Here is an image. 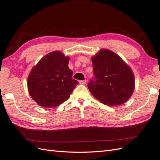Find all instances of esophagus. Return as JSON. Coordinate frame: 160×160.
Here are the masks:
<instances>
[{
  "mask_svg": "<svg viewBox=\"0 0 160 160\" xmlns=\"http://www.w3.org/2000/svg\"><path fill=\"white\" fill-rule=\"evenodd\" d=\"M86 82H87V80H80V82H79V83H80V84H86Z\"/></svg>",
  "mask_w": 160,
  "mask_h": 160,
  "instance_id": "34e87169",
  "label": "esophagus"
}]
</instances>
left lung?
I'll use <instances>...</instances> for the list:
<instances>
[{"label":"left lung","instance_id":"left-lung-1","mask_svg":"<svg viewBox=\"0 0 160 160\" xmlns=\"http://www.w3.org/2000/svg\"><path fill=\"white\" fill-rule=\"evenodd\" d=\"M94 77L88 88L103 104L118 106L130 98L134 90V76L130 68L109 50L103 49L92 58Z\"/></svg>","mask_w":160,"mask_h":160}]
</instances>
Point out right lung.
I'll return each instance as SVG.
<instances>
[{
    "mask_svg": "<svg viewBox=\"0 0 160 160\" xmlns=\"http://www.w3.org/2000/svg\"><path fill=\"white\" fill-rule=\"evenodd\" d=\"M68 63V57L55 51L43 57L32 69L28 78V89L39 106L55 107L69 98L78 82L72 78L73 72Z\"/></svg>",
    "mask_w": 160,
    "mask_h": 160,
    "instance_id": "add662e5",
    "label": "right lung"
}]
</instances>
